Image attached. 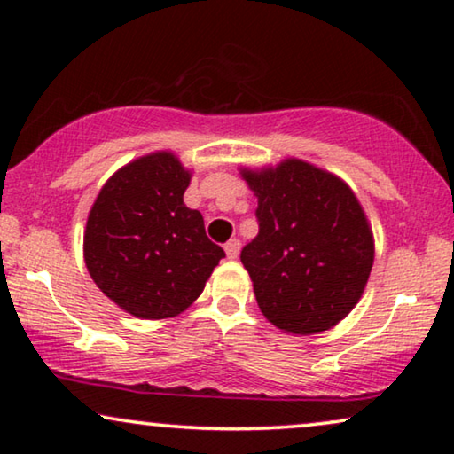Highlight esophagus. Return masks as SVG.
Here are the masks:
<instances>
[{
    "label": "esophagus",
    "instance_id": "obj_1",
    "mask_svg": "<svg viewBox=\"0 0 454 454\" xmlns=\"http://www.w3.org/2000/svg\"><path fill=\"white\" fill-rule=\"evenodd\" d=\"M239 247H241V241L239 239H229L227 244H225V254H227V258L229 260H235L239 256Z\"/></svg>",
    "mask_w": 454,
    "mask_h": 454
}]
</instances>
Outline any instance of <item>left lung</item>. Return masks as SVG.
Listing matches in <instances>:
<instances>
[{
    "mask_svg": "<svg viewBox=\"0 0 454 454\" xmlns=\"http://www.w3.org/2000/svg\"><path fill=\"white\" fill-rule=\"evenodd\" d=\"M241 176L258 196V235L239 258L260 309L281 331H328L359 301L374 264L356 194L297 159Z\"/></svg>",
    "mask_w": 454,
    "mask_h": 454,
    "instance_id": "left-lung-1",
    "label": "left lung"
}]
</instances>
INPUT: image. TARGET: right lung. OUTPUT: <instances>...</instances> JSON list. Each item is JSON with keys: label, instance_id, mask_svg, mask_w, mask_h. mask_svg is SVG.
Here are the masks:
<instances>
[{"label": "right lung", "instance_id": "right-lung-1", "mask_svg": "<svg viewBox=\"0 0 454 454\" xmlns=\"http://www.w3.org/2000/svg\"><path fill=\"white\" fill-rule=\"evenodd\" d=\"M190 173L171 153L121 167L86 221L84 260L92 281L121 309L171 318L198 295L221 258L204 219L184 204Z\"/></svg>", "mask_w": 454, "mask_h": 454}]
</instances>
